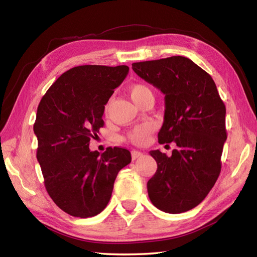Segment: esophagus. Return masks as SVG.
Here are the masks:
<instances>
[{"label": "esophagus", "mask_w": 257, "mask_h": 257, "mask_svg": "<svg viewBox=\"0 0 257 257\" xmlns=\"http://www.w3.org/2000/svg\"><path fill=\"white\" fill-rule=\"evenodd\" d=\"M144 154L141 151H138V150H133L132 151V157H133V160H136L138 159V158H140L141 156H143Z\"/></svg>", "instance_id": "1"}]
</instances>
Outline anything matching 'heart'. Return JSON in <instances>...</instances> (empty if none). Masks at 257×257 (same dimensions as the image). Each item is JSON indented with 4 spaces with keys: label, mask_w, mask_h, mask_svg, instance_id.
Here are the masks:
<instances>
[{
    "label": "heart",
    "mask_w": 257,
    "mask_h": 257,
    "mask_svg": "<svg viewBox=\"0 0 257 257\" xmlns=\"http://www.w3.org/2000/svg\"><path fill=\"white\" fill-rule=\"evenodd\" d=\"M129 94H130V97H132V99L136 103H138L147 95H152V92L149 87H147L146 85L136 84L130 87ZM155 129H156V123L154 121H147L144 123L137 124L127 134V140H129L130 143H133L135 145L141 146L147 143L149 136Z\"/></svg>",
    "instance_id": "heart-1"
}]
</instances>
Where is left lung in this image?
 Wrapping results in <instances>:
<instances>
[{"label":"left lung","instance_id":"8db88e82","mask_svg":"<svg viewBox=\"0 0 257 257\" xmlns=\"http://www.w3.org/2000/svg\"><path fill=\"white\" fill-rule=\"evenodd\" d=\"M133 69L165 95L158 139L177 146L171 156L150 151L158 168L147 183L149 199L163 212H187L205 199L220 176L225 105L211 76L187 57L134 63Z\"/></svg>","mask_w":257,"mask_h":257}]
</instances>
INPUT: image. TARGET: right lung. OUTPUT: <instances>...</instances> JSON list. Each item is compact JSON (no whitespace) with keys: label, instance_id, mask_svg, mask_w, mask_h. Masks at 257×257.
<instances>
[{"label":"right lung","instance_id":"obj_1","mask_svg":"<svg viewBox=\"0 0 257 257\" xmlns=\"http://www.w3.org/2000/svg\"><path fill=\"white\" fill-rule=\"evenodd\" d=\"M129 67L83 65L59 76L37 107L36 158L45 188L69 215L91 217L105 209L118 172L132 162L129 150L89 149L103 125L105 105Z\"/></svg>","mask_w":257,"mask_h":257}]
</instances>
